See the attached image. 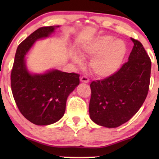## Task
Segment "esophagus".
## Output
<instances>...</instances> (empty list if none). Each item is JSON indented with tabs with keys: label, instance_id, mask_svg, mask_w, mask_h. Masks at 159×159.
<instances>
[{
	"label": "esophagus",
	"instance_id": "1",
	"mask_svg": "<svg viewBox=\"0 0 159 159\" xmlns=\"http://www.w3.org/2000/svg\"><path fill=\"white\" fill-rule=\"evenodd\" d=\"M80 81L82 82H84V83H88L90 82V80H89L88 77H87L86 76H82V77H80Z\"/></svg>",
	"mask_w": 159,
	"mask_h": 159
}]
</instances>
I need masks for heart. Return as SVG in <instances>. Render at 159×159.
<instances>
[{
    "instance_id": "1",
    "label": "heart",
    "mask_w": 159,
    "mask_h": 159,
    "mask_svg": "<svg viewBox=\"0 0 159 159\" xmlns=\"http://www.w3.org/2000/svg\"><path fill=\"white\" fill-rule=\"evenodd\" d=\"M127 53L125 41L110 35H102L86 44L80 51L83 57L93 56L90 68L95 75L108 77L116 73L120 68ZM72 60L78 66L82 64L80 56L74 54Z\"/></svg>"
}]
</instances>
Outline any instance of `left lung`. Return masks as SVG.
<instances>
[{
  "label": "left lung",
  "instance_id": "obj_1",
  "mask_svg": "<svg viewBox=\"0 0 159 159\" xmlns=\"http://www.w3.org/2000/svg\"><path fill=\"white\" fill-rule=\"evenodd\" d=\"M131 40L134 46L128 61L113 75L90 84V117L103 127L114 128L127 122L147 97L151 61L142 43Z\"/></svg>",
  "mask_w": 159,
  "mask_h": 159
}]
</instances>
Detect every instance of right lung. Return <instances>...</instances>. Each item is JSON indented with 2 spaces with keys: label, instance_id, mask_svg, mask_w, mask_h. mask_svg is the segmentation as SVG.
<instances>
[{
  "label": "right lung",
  "instance_id": "add662e5",
  "mask_svg": "<svg viewBox=\"0 0 159 159\" xmlns=\"http://www.w3.org/2000/svg\"><path fill=\"white\" fill-rule=\"evenodd\" d=\"M59 26L39 28L17 48L11 74L13 96L21 114L36 125H48L64 116L67 98L80 84V75L51 69L33 74L26 66V56L40 39L49 38Z\"/></svg>",
  "mask_w": 159,
  "mask_h": 159
}]
</instances>
